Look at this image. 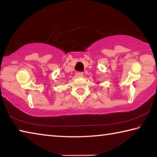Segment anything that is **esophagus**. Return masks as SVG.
<instances>
[{
    "label": "esophagus",
    "instance_id": "obj_1",
    "mask_svg": "<svg viewBox=\"0 0 157 157\" xmlns=\"http://www.w3.org/2000/svg\"><path fill=\"white\" fill-rule=\"evenodd\" d=\"M75 75H76L77 77H83L84 73L82 72H77Z\"/></svg>",
    "mask_w": 157,
    "mask_h": 157
}]
</instances>
